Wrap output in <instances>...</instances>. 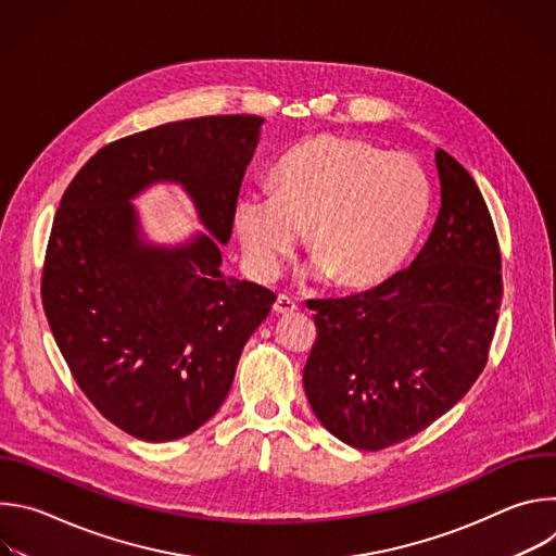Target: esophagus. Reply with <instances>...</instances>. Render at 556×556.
Wrapping results in <instances>:
<instances>
[{"label":"esophagus","mask_w":556,"mask_h":556,"mask_svg":"<svg viewBox=\"0 0 556 556\" xmlns=\"http://www.w3.org/2000/svg\"><path fill=\"white\" fill-rule=\"evenodd\" d=\"M273 309H275V314H292V312H296V303L288 294H279Z\"/></svg>","instance_id":"1"}]
</instances>
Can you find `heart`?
<instances>
[{
    "instance_id": "heart-1",
    "label": "heart",
    "mask_w": 556,
    "mask_h": 556,
    "mask_svg": "<svg viewBox=\"0 0 556 556\" xmlns=\"http://www.w3.org/2000/svg\"><path fill=\"white\" fill-rule=\"evenodd\" d=\"M433 189L405 153L343 136H316L288 149L273 191L251 189L232 206L249 266L273 279L309 228L307 277L365 288L395 273L427 224Z\"/></svg>"
}]
</instances>
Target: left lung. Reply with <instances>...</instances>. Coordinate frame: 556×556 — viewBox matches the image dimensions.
<instances>
[{"label": "left lung", "instance_id": "8db88e82", "mask_svg": "<svg viewBox=\"0 0 556 556\" xmlns=\"http://www.w3.org/2000/svg\"><path fill=\"white\" fill-rule=\"evenodd\" d=\"M440 213L409 268L345 299L307 303L319 334L303 387L341 442L380 451L444 416L482 374L502 305V255L489 206L438 149Z\"/></svg>", "mask_w": 556, "mask_h": 556}]
</instances>
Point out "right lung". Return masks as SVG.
<instances>
[{
	"label": "right lung",
	"mask_w": 556,
	"mask_h": 556,
	"mask_svg": "<svg viewBox=\"0 0 556 556\" xmlns=\"http://www.w3.org/2000/svg\"><path fill=\"white\" fill-rule=\"evenodd\" d=\"M262 125L202 116L121 138L61 198L41 277L48 324L90 403L138 440H178L215 416L277 299L219 270ZM161 181L184 187L206 233L146 240L130 200Z\"/></svg>",
	"instance_id": "right-lung-1"
}]
</instances>
